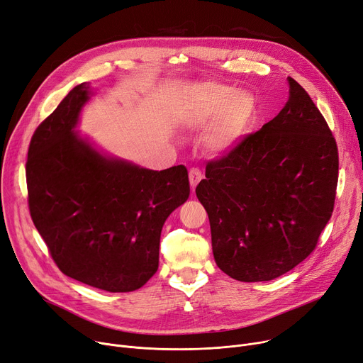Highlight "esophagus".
<instances>
[{
	"mask_svg": "<svg viewBox=\"0 0 363 363\" xmlns=\"http://www.w3.org/2000/svg\"><path fill=\"white\" fill-rule=\"evenodd\" d=\"M202 172L199 168H190V172H189V182H190V187L191 189H196V186H198V183L202 180Z\"/></svg>",
	"mask_w": 363,
	"mask_h": 363,
	"instance_id": "34e87169",
	"label": "esophagus"
}]
</instances>
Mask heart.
I'll use <instances>...</instances> for the list:
<instances>
[{"label":"heart","instance_id":"b5f03b06","mask_svg":"<svg viewBox=\"0 0 363 363\" xmlns=\"http://www.w3.org/2000/svg\"><path fill=\"white\" fill-rule=\"evenodd\" d=\"M257 114V99L243 89L214 82L194 83L179 106V120L190 130H202L203 147L211 155H227L249 132Z\"/></svg>","mask_w":363,"mask_h":363}]
</instances>
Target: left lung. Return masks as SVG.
<instances>
[{
  "label": "left lung",
  "instance_id": "1",
  "mask_svg": "<svg viewBox=\"0 0 363 363\" xmlns=\"http://www.w3.org/2000/svg\"><path fill=\"white\" fill-rule=\"evenodd\" d=\"M287 82L279 116L209 162L196 187L218 268L245 283L274 280L306 259L334 208V136L308 92Z\"/></svg>",
  "mask_w": 363,
  "mask_h": 363
}]
</instances>
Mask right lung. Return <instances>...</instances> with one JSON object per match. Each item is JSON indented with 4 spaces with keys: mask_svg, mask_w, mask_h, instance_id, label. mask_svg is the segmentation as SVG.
Wrapping results in <instances>:
<instances>
[{
    "mask_svg": "<svg viewBox=\"0 0 363 363\" xmlns=\"http://www.w3.org/2000/svg\"><path fill=\"white\" fill-rule=\"evenodd\" d=\"M94 95L73 88L29 146L26 180L33 224L70 279L111 293L140 289L158 269L161 230L189 195L184 165L143 168L104 152L77 132Z\"/></svg>",
    "mask_w": 363,
    "mask_h": 363,
    "instance_id": "add662e5",
    "label": "right lung"
}]
</instances>
